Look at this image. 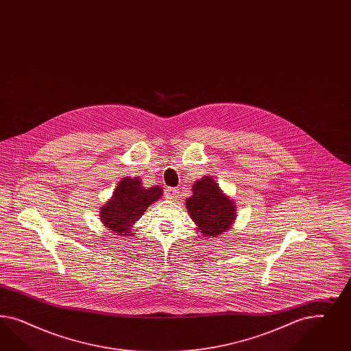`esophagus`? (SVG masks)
I'll use <instances>...</instances> for the list:
<instances>
[{"mask_svg":"<svg viewBox=\"0 0 351 351\" xmlns=\"http://www.w3.org/2000/svg\"><path fill=\"white\" fill-rule=\"evenodd\" d=\"M165 197H166L167 199H175V198H178V189H175V188H167V189L165 191Z\"/></svg>","mask_w":351,"mask_h":351,"instance_id":"esophagus-1","label":"esophagus"}]
</instances>
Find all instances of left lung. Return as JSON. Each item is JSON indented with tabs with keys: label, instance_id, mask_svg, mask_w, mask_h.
<instances>
[{
	"label": "left lung",
	"instance_id": "1",
	"mask_svg": "<svg viewBox=\"0 0 351 351\" xmlns=\"http://www.w3.org/2000/svg\"><path fill=\"white\" fill-rule=\"evenodd\" d=\"M186 208L199 233L208 238L226 232L235 217L233 201L228 199L208 176L195 181L193 195L186 199Z\"/></svg>",
	"mask_w": 351,
	"mask_h": 351
}]
</instances>
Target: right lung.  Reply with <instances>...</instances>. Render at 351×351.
Instances as JSON below:
<instances>
[{
	"label": "right lung",
	"instance_id": "obj_1",
	"mask_svg": "<svg viewBox=\"0 0 351 351\" xmlns=\"http://www.w3.org/2000/svg\"><path fill=\"white\" fill-rule=\"evenodd\" d=\"M160 195L162 188L158 185L143 188L138 178H125L118 184L112 199L103 206L100 220L109 230L121 235H132L131 226Z\"/></svg>",
	"mask_w": 351,
	"mask_h": 351
}]
</instances>
